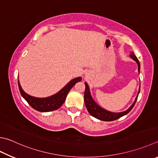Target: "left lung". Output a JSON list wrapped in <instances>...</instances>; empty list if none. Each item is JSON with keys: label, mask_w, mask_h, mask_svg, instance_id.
Here are the masks:
<instances>
[{"label": "left lung", "mask_w": 158, "mask_h": 158, "mask_svg": "<svg viewBox=\"0 0 158 158\" xmlns=\"http://www.w3.org/2000/svg\"><path fill=\"white\" fill-rule=\"evenodd\" d=\"M130 56L134 60V61H136L137 65H138V72L139 73L140 64L138 59H137L136 56L135 55L134 52H131ZM85 92H84V102H85V107H86L88 113H90L93 117H95V118L98 119L99 120H102V121H105V122L114 121V120L119 119L121 117L124 116L125 114L128 113L129 112L132 110V108H133L135 104V102L137 99V97H138V94L139 93V90H140V88H139L138 94H137V95L135 99L133 104H132L130 106V108L127 109V110H125L124 112H120V113H113V112L108 111L106 110H105V109L102 108L101 106H99L94 101L93 97H92L90 94V89H89V86L86 82H85Z\"/></svg>", "instance_id": "left-lung-1"}]
</instances>
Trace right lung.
I'll list each match as a JSON object with an SVG mask.
<instances>
[{
	"mask_svg": "<svg viewBox=\"0 0 158 158\" xmlns=\"http://www.w3.org/2000/svg\"><path fill=\"white\" fill-rule=\"evenodd\" d=\"M80 81H81V77L73 79L58 93L54 94V95L45 97V98H38V97L29 95L23 90L19 80L18 84L19 91L22 97L26 100V102L31 107L40 112H49L55 110L61 107L64 103L70 89L76 84V83Z\"/></svg>",
	"mask_w": 158,
	"mask_h": 158,
	"instance_id": "obj_1",
	"label": "right lung"
}]
</instances>
